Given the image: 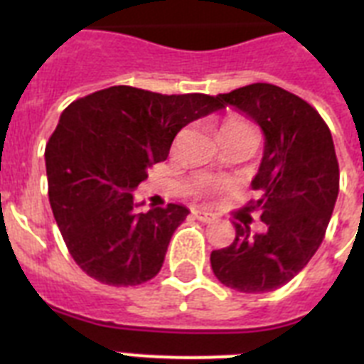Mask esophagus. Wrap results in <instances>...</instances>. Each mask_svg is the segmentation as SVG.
<instances>
[{
	"mask_svg": "<svg viewBox=\"0 0 364 364\" xmlns=\"http://www.w3.org/2000/svg\"><path fill=\"white\" fill-rule=\"evenodd\" d=\"M194 217L202 223H213L217 219V215L213 211H205V210H194Z\"/></svg>",
	"mask_w": 364,
	"mask_h": 364,
	"instance_id": "esophagus-1",
	"label": "esophagus"
}]
</instances>
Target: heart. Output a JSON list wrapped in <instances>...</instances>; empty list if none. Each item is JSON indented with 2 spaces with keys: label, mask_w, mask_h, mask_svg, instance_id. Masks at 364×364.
Here are the masks:
<instances>
[{
  "label": "heart",
  "mask_w": 364,
  "mask_h": 364,
  "mask_svg": "<svg viewBox=\"0 0 364 364\" xmlns=\"http://www.w3.org/2000/svg\"><path fill=\"white\" fill-rule=\"evenodd\" d=\"M242 132H253V128H251L249 122H245L243 119H236V117L227 119L221 126V137L232 136V134H242Z\"/></svg>",
  "instance_id": "1"
}]
</instances>
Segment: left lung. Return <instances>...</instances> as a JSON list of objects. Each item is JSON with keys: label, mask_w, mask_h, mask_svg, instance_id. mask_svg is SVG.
<instances>
[{"label": "left lung", "mask_w": 364, "mask_h": 364, "mask_svg": "<svg viewBox=\"0 0 364 364\" xmlns=\"http://www.w3.org/2000/svg\"><path fill=\"white\" fill-rule=\"evenodd\" d=\"M217 98L264 134L251 181L260 198L249 205L264 232L236 225L234 242L211 253V270L240 293L276 291L310 262L333 215L340 183L333 136L310 104L276 85L255 82Z\"/></svg>", "instance_id": "8db88e82"}]
</instances>
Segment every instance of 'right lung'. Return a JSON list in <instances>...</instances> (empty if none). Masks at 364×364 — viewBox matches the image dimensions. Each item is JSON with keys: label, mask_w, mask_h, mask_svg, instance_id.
<instances>
[{"label": "right lung", "mask_w": 364, "mask_h": 364, "mask_svg": "<svg viewBox=\"0 0 364 364\" xmlns=\"http://www.w3.org/2000/svg\"><path fill=\"white\" fill-rule=\"evenodd\" d=\"M223 109L208 94L109 87L65 107L45 151L48 202L71 257L88 276L115 287L153 279L164 264L183 204L139 211L134 193L168 159L188 122Z\"/></svg>", "instance_id": "right-lung-1"}]
</instances>
